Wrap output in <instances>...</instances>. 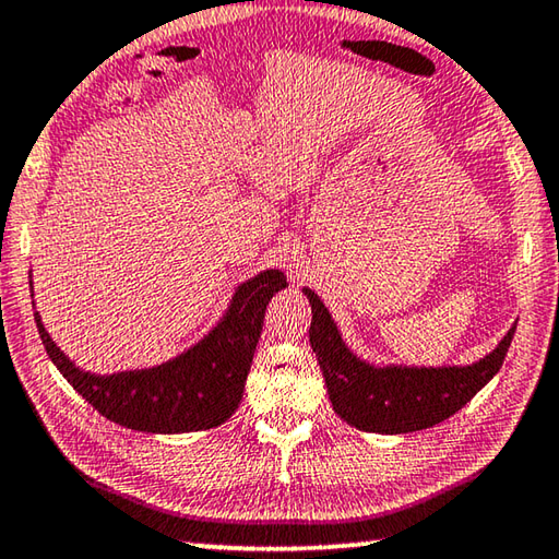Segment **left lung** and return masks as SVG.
<instances>
[{
	"label": "left lung",
	"mask_w": 559,
	"mask_h": 559,
	"mask_svg": "<svg viewBox=\"0 0 559 559\" xmlns=\"http://www.w3.org/2000/svg\"><path fill=\"white\" fill-rule=\"evenodd\" d=\"M305 295L311 305L309 341L331 405L341 419L364 432L405 435L444 423L501 370L515 334L513 326L491 354L472 366L376 368L350 354L324 301L307 287Z\"/></svg>",
	"instance_id": "8db88e82"
}]
</instances>
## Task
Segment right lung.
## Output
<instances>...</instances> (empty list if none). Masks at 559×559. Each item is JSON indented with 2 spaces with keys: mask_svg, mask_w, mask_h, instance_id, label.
Segmentation results:
<instances>
[{
  "mask_svg": "<svg viewBox=\"0 0 559 559\" xmlns=\"http://www.w3.org/2000/svg\"><path fill=\"white\" fill-rule=\"evenodd\" d=\"M285 287L287 277L280 270L260 272L242 282L218 326L186 354L162 366L112 376L78 368L48 336L38 311L34 319L48 358L103 417L136 432H199L223 425L238 409L262 334L264 309Z\"/></svg>",
  "mask_w": 559,
  "mask_h": 559,
  "instance_id": "right-lung-1",
  "label": "right lung"
}]
</instances>
